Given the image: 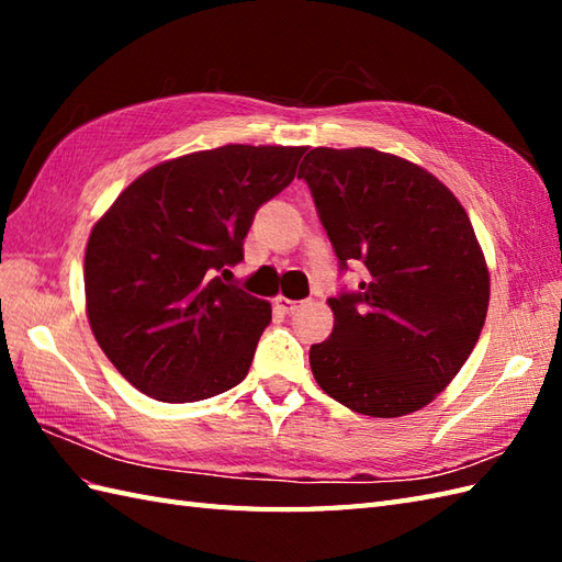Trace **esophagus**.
<instances>
[{
	"label": "esophagus",
	"instance_id": "esophagus-1",
	"mask_svg": "<svg viewBox=\"0 0 562 562\" xmlns=\"http://www.w3.org/2000/svg\"><path fill=\"white\" fill-rule=\"evenodd\" d=\"M274 306L280 308L282 314H294L296 308L302 306V302H294V300H284V296H278V300H274Z\"/></svg>",
	"mask_w": 562,
	"mask_h": 562
}]
</instances>
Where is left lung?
<instances>
[{"instance_id":"left-lung-1","label":"left lung","mask_w":562,"mask_h":562,"mask_svg":"<svg viewBox=\"0 0 562 562\" xmlns=\"http://www.w3.org/2000/svg\"><path fill=\"white\" fill-rule=\"evenodd\" d=\"M340 272L312 372L330 398L372 417L420 411L469 360L491 280L469 214L432 173L376 149L316 147L300 166Z\"/></svg>"}]
</instances>
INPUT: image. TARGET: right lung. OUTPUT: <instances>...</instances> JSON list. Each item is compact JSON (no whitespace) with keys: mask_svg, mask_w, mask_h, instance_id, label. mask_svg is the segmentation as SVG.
<instances>
[{"mask_svg":"<svg viewBox=\"0 0 562 562\" xmlns=\"http://www.w3.org/2000/svg\"><path fill=\"white\" fill-rule=\"evenodd\" d=\"M304 151L226 145L159 164L93 226L89 324L137 391L193 403L246 379L272 312L221 278L244 260L258 207L294 181Z\"/></svg>","mask_w":562,"mask_h":562,"instance_id":"1","label":"right lung"}]
</instances>
